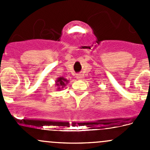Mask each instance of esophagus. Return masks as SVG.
<instances>
[{
	"instance_id": "1",
	"label": "esophagus",
	"mask_w": 150,
	"mask_h": 150,
	"mask_svg": "<svg viewBox=\"0 0 150 150\" xmlns=\"http://www.w3.org/2000/svg\"><path fill=\"white\" fill-rule=\"evenodd\" d=\"M76 78H77V79H78V80H81V79H83L82 75H81V74H78V75H76Z\"/></svg>"
}]
</instances>
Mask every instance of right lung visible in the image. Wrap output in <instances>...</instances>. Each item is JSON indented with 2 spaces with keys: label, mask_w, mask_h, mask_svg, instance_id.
I'll list each match as a JSON object with an SVG mask.
<instances>
[{
  "label": "right lung",
  "mask_w": 150,
  "mask_h": 150,
  "mask_svg": "<svg viewBox=\"0 0 150 150\" xmlns=\"http://www.w3.org/2000/svg\"><path fill=\"white\" fill-rule=\"evenodd\" d=\"M56 86L57 87V90L58 91H62V89L66 86V84H67L69 83V81L67 80L66 78H63V77H59L57 80H56Z\"/></svg>",
  "instance_id": "obj_1"
}]
</instances>
